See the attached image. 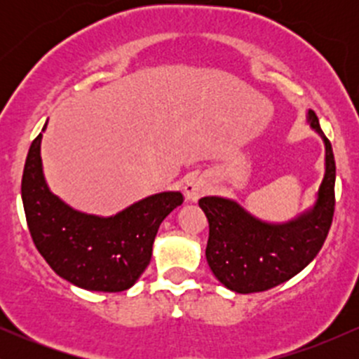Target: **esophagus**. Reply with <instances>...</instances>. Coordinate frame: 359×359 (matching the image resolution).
Listing matches in <instances>:
<instances>
[{"mask_svg": "<svg viewBox=\"0 0 359 359\" xmlns=\"http://www.w3.org/2000/svg\"><path fill=\"white\" fill-rule=\"evenodd\" d=\"M209 187V180L205 177H192L191 180H187V184L184 185V196L185 199L191 201V203H196L199 197H203L204 194H208Z\"/></svg>", "mask_w": 359, "mask_h": 359, "instance_id": "esophagus-1", "label": "esophagus"}]
</instances>
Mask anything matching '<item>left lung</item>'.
I'll return each mask as SVG.
<instances>
[{
    "label": "left lung",
    "mask_w": 359,
    "mask_h": 359,
    "mask_svg": "<svg viewBox=\"0 0 359 359\" xmlns=\"http://www.w3.org/2000/svg\"><path fill=\"white\" fill-rule=\"evenodd\" d=\"M307 121L323 138L325 172L316 203L287 222H266L236 201L208 196L199 201L209 221L208 265L219 282L238 294L263 292L302 271L323 248L334 216L336 163L314 111Z\"/></svg>",
    "instance_id": "1"
}]
</instances>
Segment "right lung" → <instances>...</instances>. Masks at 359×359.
I'll use <instances>...</instances> for the list:
<instances>
[{
  "label": "right lung",
  "instance_id": "obj_1",
  "mask_svg": "<svg viewBox=\"0 0 359 359\" xmlns=\"http://www.w3.org/2000/svg\"><path fill=\"white\" fill-rule=\"evenodd\" d=\"M45 128L47 123L42 131ZM40 143L42 133L32 142L22 179L25 216L36 250L74 285L128 290L150 263L160 224L184 203V196L179 191L154 194L109 217L76 211L45 182Z\"/></svg>",
  "mask_w": 359,
  "mask_h": 359
}]
</instances>
